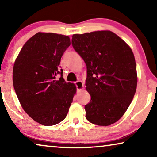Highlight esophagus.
<instances>
[{
  "mask_svg": "<svg viewBox=\"0 0 157 157\" xmlns=\"http://www.w3.org/2000/svg\"><path fill=\"white\" fill-rule=\"evenodd\" d=\"M75 86H76L77 89H78V91H80V90L83 89V88H84V84H83V82H82V81H80V80L77 81V82H75Z\"/></svg>",
  "mask_w": 157,
  "mask_h": 157,
  "instance_id": "obj_1",
  "label": "esophagus"
}]
</instances>
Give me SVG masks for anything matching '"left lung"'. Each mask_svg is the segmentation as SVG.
<instances>
[{"label":"left lung","instance_id":"obj_1","mask_svg":"<svg viewBox=\"0 0 157 157\" xmlns=\"http://www.w3.org/2000/svg\"><path fill=\"white\" fill-rule=\"evenodd\" d=\"M72 45L86 65L85 105L90 123L108 126L125 113L136 93V66L130 47L115 33L95 31L72 36Z\"/></svg>","mask_w":157,"mask_h":157}]
</instances>
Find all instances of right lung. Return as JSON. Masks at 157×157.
Instances as JSON below:
<instances>
[{"instance_id":"add662e5","label":"right lung","mask_w":157,"mask_h":157,"mask_svg":"<svg viewBox=\"0 0 157 157\" xmlns=\"http://www.w3.org/2000/svg\"><path fill=\"white\" fill-rule=\"evenodd\" d=\"M71 45L68 36L38 33L23 46L13 68V85L29 116L45 126L64 120L76 92L59 69L63 52ZM61 75L57 81L56 76Z\"/></svg>"}]
</instances>
